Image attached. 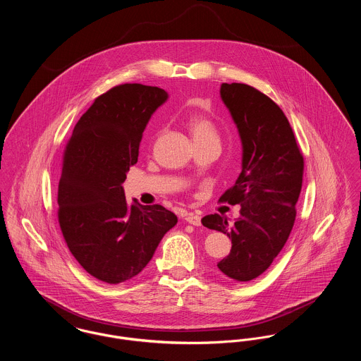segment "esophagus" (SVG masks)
<instances>
[{"label": "esophagus", "mask_w": 361, "mask_h": 361, "mask_svg": "<svg viewBox=\"0 0 361 361\" xmlns=\"http://www.w3.org/2000/svg\"><path fill=\"white\" fill-rule=\"evenodd\" d=\"M185 221H187L188 224H192V226H197V227H200V217L198 214H194V213H188V214L185 216Z\"/></svg>", "instance_id": "obj_1"}]
</instances>
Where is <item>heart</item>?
<instances>
[{
  "label": "heart",
  "mask_w": 361,
  "mask_h": 361,
  "mask_svg": "<svg viewBox=\"0 0 361 361\" xmlns=\"http://www.w3.org/2000/svg\"><path fill=\"white\" fill-rule=\"evenodd\" d=\"M187 126L192 134L194 141L198 140H207V138H216L219 140L217 135V130L214 127V124L209 121L207 118L202 116V115H192L188 118Z\"/></svg>",
  "instance_id": "obj_1"
}]
</instances>
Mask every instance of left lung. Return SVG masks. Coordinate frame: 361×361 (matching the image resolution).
Wrapping results in <instances>:
<instances>
[{
  "instance_id": "left-lung-1",
  "label": "left lung",
  "mask_w": 361,
  "mask_h": 361,
  "mask_svg": "<svg viewBox=\"0 0 361 361\" xmlns=\"http://www.w3.org/2000/svg\"><path fill=\"white\" fill-rule=\"evenodd\" d=\"M220 97L235 123L242 144V170L220 200L240 204L231 224L209 214L202 224L231 238V252L217 263L235 281L263 274L288 240L303 180V157L280 106L256 88L223 82Z\"/></svg>"
}]
</instances>
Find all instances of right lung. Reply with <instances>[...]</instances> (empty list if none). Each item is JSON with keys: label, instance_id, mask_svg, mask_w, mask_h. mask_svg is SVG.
Masks as SVG:
<instances>
[{"label": "right lung", "instance_id": "1", "mask_svg": "<svg viewBox=\"0 0 361 361\" xmlns=\"http://www.w3.org/2000/svg\"><path fill=\"white\" fill-rule=\"evenodd\" d=\"M169 94L121 84L99 95L75 126L58 187V219L69 250L97 280H130L151 262L177 216L161 204L128 206L123 183L142 133Z\"/></svg>", "mask_w": 361, "mask_h": 361}]
</instances>
